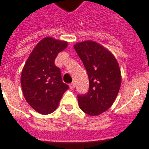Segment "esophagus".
I'll list each match as a JSON object with an SVG mask.
<instances>
[{"instance_id": "esophagus-1", "label": "esophagus", "mask_w": 149, "mask_h": 149, "mask_svg": "<svg viewBox=\"0 0 149 149\" xmlns=\"http://www.w3.org/2000/svg\"><path fill=\"white\" fill-rule=\"evenodd\" d=\"M70 89H72V90H73V89L75 88V84L72 82V83H71V84H70Z\"/></svg>"}]
</instances>
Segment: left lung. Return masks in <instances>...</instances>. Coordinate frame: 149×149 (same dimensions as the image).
<instances>
[{"label":"left lung","instance_id":"8db88e82","mask_svg":"<svg viewBox=\"0 0 149 149\" xmlns=\"http://www.w3.org/2000/svg\"><path fill=\"white\" fill-rule=\"evenodd\" d=\"M74 49L89 78L88 92L77 95L79 108L89 115H99L111 107L118 96L121 84L120 68L114 56L95 42L77 43Z\"/></svg>","mask_w":149,"mask_h":149}]
</instances>
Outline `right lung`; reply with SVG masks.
Instances as JSON below:
<instances>
[{
	"label": "right lung",
	"instance_id": "add662e5",
	"mask_svg": "<svg viewBox=\"0 0 149 149\" xmlns=\"http://www.w3.org/2000/svg\"><path fill=\"white\" fill-rule=\"evenodd\" d=\"M66 46V42L43 38L31 52L22 70L21 84L24 98L42 114L56 111L69 88L63 82L59 68L55 65L57 55Z\"/></svg>",
	"mask_w": 149,
	"mask_h": 149
}]
</instances>
